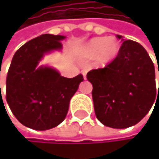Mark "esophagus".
Listing matches in <instances>:
<instances>
[{"mask_svg": "<svg viewBox=\"0 0 159 159\" xmlns=\"http://www.w3.org/2000/svg\"><path fill=\"white\" fill-rule=\"evenodd\" d=\"M87 72H88L87 70H82V74H83V76H84V79H87Z\"/></svg>", "mask_w": 159, "mask_h": 159, "instance_id": "obj_1", "label": "esophagus"}]
</instances>
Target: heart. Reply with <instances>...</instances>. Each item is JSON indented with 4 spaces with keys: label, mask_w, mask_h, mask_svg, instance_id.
I'll return each mask as SVG.
<instances>
[{
    "label": "heart",
    "mask_w": 159,
    "mask_h": 159,
    "mask_svg": "<svg viewBox=\"0 0 159 159\" xmlns=\"http://www.w3.org/2000/svg\"><path fill=\"white\" fill-rule=\"evenodd\" d=\"M119 52L118 42L112 37L93 38L82 48V55L88 59L97 58L102 63H109L117 56Z\"/></svg>",
    "instance_id": "heart-1"
}]
</instances>
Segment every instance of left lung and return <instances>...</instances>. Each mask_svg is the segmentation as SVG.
Listing matches in <instances>:
<instances>
[{
	"label": "left lung",
	"mask_w": 159,
	"mask_h": 159,
	"mask_svg": "<svg viewBox=\"0 0 159 159\" xmlns=\"http://www.w3.org/2000/svg\"><path fill=\"white\" fill-rule=\"evenodd\" d=\"M117 38L123 43L116 58L104 69L89 71L87 78L93 84L97 119L113 129H125L149 112L159 86L157 93L155 66L145 48L121 35Z\"/></svg>",
	"instance_id": "1"
}]
</instances>
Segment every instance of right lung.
<instances>
[{"label": "right lung", "mask_w": 159, "mask_h": 159, "mask_svg": "<svg viewBox=\"0 0 159 159\" xmlns=\"http://www.w3.org/2000/svg\"><path fill=\"white\" fill-rule=\"evenodd\" d=\"M63 35L43 34L18 49L7 77V102L24 126L46 131L64 121L83 75L66 78L49 66H39L46 54L62 49Z\"/></svg>", "instance_id": "right-lung-1"}]
</instances>
